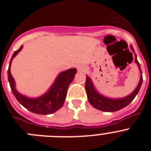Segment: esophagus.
I'll use <instances>...</instances> for the list:
<instances>
[{
	"instance_id": "1",
	"label": "esophagus",
	"mask_w": 151,
	"mask_h": 151,
	"mask_svg": "<svg viewBox=\"0 0 151 151\" xmlns=\"http://www.w3.org/2000/svg\"><path fill=\"white\" fill-rule=\"evenodd\" d=\"M77 69H78V72H83L84 70H85V67L81 66V65H79V66H77Z\"/></svg>"
}]
</instances>
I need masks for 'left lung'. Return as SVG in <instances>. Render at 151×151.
Returning a JSON list of instances; mask_svg holds the SVG:
<instances>
[{"instance_id":"left-lung-1","label":"left lung","mask_w":151,"mask_h":151,"mask_svg":"<svg viewBox=\"0 0 151 151\" xmlns=\"http://www.w3.org/2000/svg\"><path fill=\"white\" fill-rule=\"evenodd\" d=\"M131 49L134 53V48L131 45ZM134 57L135 60L134 62L137 63L139 69V71L141 73V76H140V81L137 87L135 88L134 91L131 93L129 95L124 97L122 98H110L106 96H104L101 93L97 91V89L94 87L91 78L89 76H86V82H85V91L87 93L88 100V102L91 104L92 106L97 109V110H101L104 112H115L117 110H119L122 108L129 105L132 101L134 100L135 96L138 94L139 91L141 86L143 82V78H142V73L141 70V66L137 60V56L134 53Z\"/></svg>"}]
</instances>
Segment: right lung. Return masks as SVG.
I'll use <instances>...</instances> for the list:
<instances>
[{
    "mask_svg": "<svg viewBox=\"0 0 151 151\" xmlns=\"http://www.w3.org/2000/svg\"><path fill=\"white\" fill-rule=\"evenodd\" d=\"M22 47L23 46L22 45L20 48L13 53L8 68V81L13 95L15 96L17 101L24 107L36 114L48 115L55 113L63 105L67 94L68 88L74 79L75 75L77 73V69L76 68H73L61 72L57 76L55 81L52 84L47 91L40 97L32 98L23 95L16 88L15 80L10 73L12 60L19 54V52L22 50Z\"/></svg>",
    "mask_w": 151,
    "mask_h": 151,
    "instance_id": "right-lung-1",
    "label": "right lung"
}]
</instances>
